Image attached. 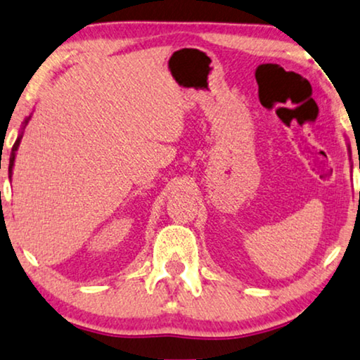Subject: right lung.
<instances>
[{"instance_id": "obj_1", "label": "right lung", "mask_w": 360, "mask_h": 360, "mask_svg": "<svg viewBox=\"0 0 360 360\" xmlns=\"http://www.w3.org/2000/svg\"><path fill=\"white\" fill-rule=\"evenodd\" d=\"M31 115H32V114H30L25 120H22L21 129H20V134H18V139H16L15 146H13V148H11V153H9V167H8V175H9V180H11V176H13V167H15V160H16V152H18V147H20L21 139H22V134H25V129H26L27 122H30V120H31Z\"/></svg>"}]
</instances>
